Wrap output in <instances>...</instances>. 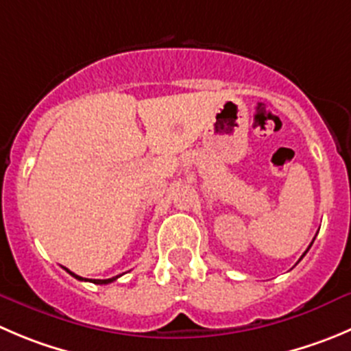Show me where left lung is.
<instances>
[{
  "label": "left lung",
  "mask_w": 351,
  "mask_h": 351,
  "mask_svg": "<svg viewBox=\"0 0 351 351\" xmlns=\"http://www.w3.org/2000/svg\"><path fill=\"white\" fill-rule=\"evenodd\" d=\"M303 255H305V253H303Z\"/></svg>",
  "instance_id": "left-lung-1"
}]
</instances>
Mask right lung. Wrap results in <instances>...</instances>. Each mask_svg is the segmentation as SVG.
<instances>
[{"instance_id":"1","label":"right lung","mask_w":351,"mask_h":351,"mask_svg":"<svg viewBox=\"0 0 351 351\" xmlns=\"http://www.w3.org/2000/svg\"><path fill=\"white\" fill-rule=\"evenodd\" d=\"M65 270L70 274V276H73V278H75V279H79V281H89V279L81 278V276H77V274L70 272L69 269H65ZM119 278H120V276H115V278H110V279H93V282H95V285H108V282H113V281H115V279H119Z\"/></svg>"}]
</instances>
